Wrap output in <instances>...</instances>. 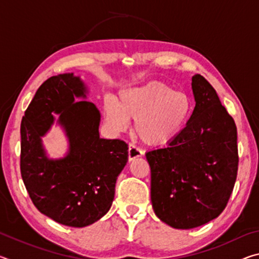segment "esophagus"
I'll list each match as a JSON object with an SVG mask.
<instances>
[{
  "mask_svg": "<svg viewBox=\"0 0 259 259\" xmlns=\"http://www.w3.org/2000/svg\"><path fill=\"white\" fill-rule=\"evenodd\" d=\"M143 155L142 150H139L137 146H135L134 144H129V150H128V157L129 161L135 160L136 157H139Z\"/></svg>",
  "mask_w": 259,
  "mask_h": 259,
  "instance_id": "34e87169",
  "label": "esophagus"
}]
</instances>
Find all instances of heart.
I'll use <instances>...</instances> for the list:
<instances>
[{
	"label": "heart",
	"instance_id": "1",
	"mask_svg": "<svg viewBox=\"0 0 259 259\" xmlns=\"http://www.w3.org/2000/svg\"><path fill=\"white\" fill-rule=\"evenodd\" d=\"M193 112L192 99L162 82L122 89L117 100L106 97L104 114L109 126L124 131L135 117V133L147 145H166L185 129Z\"/></svg>",
	"mask_w": 259,
	"mask_h": 259
}]
</instances>
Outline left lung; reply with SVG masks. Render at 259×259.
<instances>
[{
	"label": "left lung",
	"mask_w": 259,
	"mask_h": 259,
	"mask_svg": "<svg viewBox=\"0 0 259 259\" xmlns=\"http://www.w3.org/2000/svg\"><path fill=\"white\" fill-rule=\"evenodd\" d=\"M195 107L168 146L146 153L154 212L174 229L188 230L217 218L238 175L236 125L205 78L192 77Z\"/></svg>",
	"instance_id": "obj_1"
}]
</instances>
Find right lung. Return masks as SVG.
<instances>
[{"label":"right lung","instance_id":"add662e5","mask_svg":"<svg viewBox=\"0 0 259 259\" xmlns=\"http://www.w3.org/2000/svg\"><path fill=\"white\" fill-rule=\"evenodd\" d=\"M87 87L73 73L51 76L38 88L21 120L20 172L37 210L59 224L84 227L106 214L117 176L128 161L121 139L99 137L100 113L85 98ZM59 113L69 138L68 154L49 159L40 137Z\"/></svg>","mask_w":259,"mask_h":259}]
</instances>
